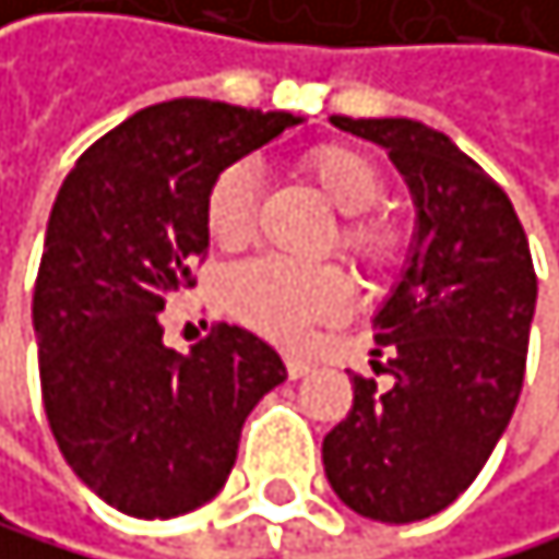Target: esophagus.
I'll use <instances>...</instances> for the list:
<instances>
[{
	"label": "esophagus",
	"instance_id": "34e87169",
	"mask_svg": "<svg viewBox=\"0 0 559 559\" xmlns=\"http://www.w3.org/2000/svg\"><path fill=\"white\" fill-rule=\"evenodd\" d=\"M285 365H288V376H292V379H302V376L312 372V361H309V358H299V355H288Z\"/></svg>",
	"mask_w": 559,
	"mask_h": 559
}]
</instances>
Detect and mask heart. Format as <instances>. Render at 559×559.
<instances>
[{
    "instance_id": "heart-1",
    "label": "heart",
    "mask_w": 559,
    "mask_h": 559,
    "mask_svg": "<svg viewBox=\"0 0 559 559\" xmlns=\"http://www.w3.org/2000/svg\"><path fill=\"white\" fill-rule=\"evenodd\" d=\"M302 177L317 187L337 222V250L365 271H382L396 260L400 229L376 212L382 174L372 156L347 142H320L299 156ZM257 174L250 163L222 166L204 194V225L218 247L233 250L253 236ZM225 309L267 337H299L312 320L347 309V282L337 267H299L285 260H253L229 271L222 285Z\"/></svg>"
}]
</instances>
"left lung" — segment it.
Wrapping results in <instances>:
<instances>
[{
  "instance_id": "obj_1",
  "label": "left lung",
  "mask_w": 559,
  "mask_h": 559,
  "mask_svg": "<svg viewBox=\"0 0 559 559\" xmlns=\"http://www.w3.org/2000/svg\"><path fill=\"white\" fill-rule=\"evenodd\" d=\"M382 145L417 204L403 282L376 317V376H355L323 438L337 498L376 522L445 511L484 469L525 379L536 271L508 194L449 134L407 117H330Z\"/></svg>"
}]
</instances>
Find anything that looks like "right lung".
I'll return each mask as SVG.
<instances>
[{
    "instance_id": "obj_1",
    "label": "right lung",
    "mask_w": 559,
    "mask_h": 559,
    "mask_svg": "<svg viewBox=\"0 0 559 559\" xmlns=\"http://www.w3.org/2000/svg\"><path fill=\"white\" fill-rule=\"evenodd\" d=\"M299 121L218 100L145 107L93 142L55 198L34 285L44 414L79 480L131 519L212 501L242 420L288 379L271 344L229 323L180 355L159 312L209 253L215 174Z\"/></svg>"
}]
</instances>
